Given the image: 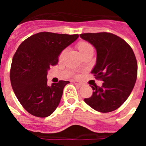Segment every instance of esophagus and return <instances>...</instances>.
Masks as SVG:
<instances>
[{"label":"esophagus","instance_id":"1","mask_svg":"<svg viewBox=\"0 0 146 146\" xmlns=\"http://www.w3.org/2000/svg\"><path fill=\"white\" fill-rule=\"evenodd\" d=\"M74 85L78 86V87H82V83H80V82H74Z\"/></svg>","mask_w":146,"mask_h":146}]
</instances>
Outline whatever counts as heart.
I'll list each match as a JSON object with an SVG mask.
<instances>
[{
    "mask_svg": "<svg viewBox=\"0 0 146 146\" xmlns=\"http://www.w3.org/2000/svg\"><path fill=\"white\" fill-rule=\"evenodd\" d=\"M77 47L78 49V50L80 51V52L81 53V55L84 54L85 52H88L89 50H92L93 47L91 46L88 42H80L79 43L77 44ZM66 52V50H64L63 52L60 53V56H59V59H62V58L64 57V53Z\"/></svg>",
    "mask_w": 146,
    "mask_h": 146,
    "instance_id": "b5f03b06",
    "label": "heart"
}]
</instances>
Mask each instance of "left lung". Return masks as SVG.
Returning <instances> with one entry per match:
<instances>
[{"instance_id":"obj_1","label":"left lung","mask_w":146,"mask_h":146,"mask_svg":"<svg viewBox=\"0 0 146 146\" xmlns=\"http://www.w3.org/2000/svg\"><path fill=\"white\" fill-rule=\"evenodd\" d=\"M96 50V62L91 73L103 81L102 86H91L92 96L84 101L96 111L110 113L128 99L137 75V63L128 44L107 32L80 34Z\"/></svg>"}]
</instances>
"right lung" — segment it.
Masks as SVG:
<instances>
[{
	"label": "right lung",
	"instance_id": "add662e5",
	"mask_svg": "<svg viewBox=\"0 0 146 146\" xmlns=\"http://www.w3.org/2000/svg\"><path fill=\"white\" fill-rule=\"evenodd\" d=\"M78 37V34L40 32L19 46L12 59L10 80L17 98L30 114L45 118L58 106L69 82L60 80L48 86L47 72L58 64L60 52Z\"/></svg>",
	"mask_w": 146,
	"mask_h": 146
}]
</instances>
